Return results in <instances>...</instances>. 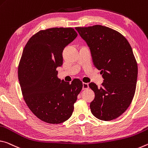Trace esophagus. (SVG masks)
<instances>
[{"label": "esophagus", "instance_id": "1", "mask_svg": "<svg viewBox=\"0 0 148 148\" xmlns=\"http://www.w3.org/2000/svg\"><path fill=\"white\" fill-rule=\"evenodd\" d=\"M88 88V84L86 83H83V90H86V89Z\"/></svg>", "mask_w": 148, "mask_h": 148}]
</instances>
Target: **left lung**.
<instances>
[{
  "label": "left lung",
  "mask_w": 148,
  "mask_h": 148,
  "mask_svg": "<svg viewBox=\"0 0 148 148\" xmlns=\"http://www.w3.org/2000/svg\"><path fill=\"white\" fill-rule=\"evenodd\" d=\"M75 29L88 46L94 66L101 70L103 78L100 88L89 84L95 94L91 112L98 119H115L127 110L134 96L138 65L132 48L124 36L108 27Z\"/></svg>",
  "instance_id": "obj_1"
}]
</instances>
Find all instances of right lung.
I'll use <instances>...</instances> for the list:
<instances>
[{"instance_id":"add662e5","label":"right lung","mask_w":148,"mask_h":148,"mask_svg":"<svg viewBox=\"0 0 148 148\" xmlns=\"http://www.w3.org/2000/svg\"><path fill=\"white\" fill-rule=\"evenodd\" d=\"M71 27L38 31L25 47L18 66V79L27 106L35 116L50 124H60L71 117L83 88L78 79L70 84L58 78L64 48L77 37Z\"/></svg>"}]
</instances>
